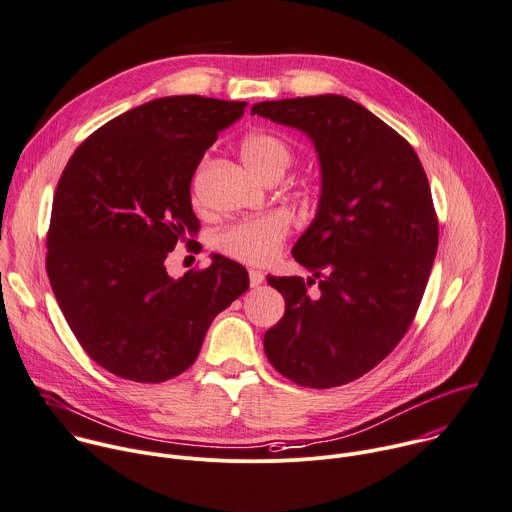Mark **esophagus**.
<instances>
[{
	"instance_id": "obj_1",
	"label": "esophagus",
	"mask_w": 512,
	"mask_h": 512,
	"mask_svg": "<svg viewBox=\"0 0 512 512\" xmlns=\"http://www.w3.org/2000/svg\"><path fill=\"white\" fill-rule=\"evenodd\" d=\"M249 281H251V287H259V285L265 281L263 271H259V269H249Z\"/></svg>"
}]
</instances>
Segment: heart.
Here are the masks:
<instances>
[{
    "instance_id": "b5f03b06",
    "label": "heart",
    "mask_w": 512,
    "mask_h": 512,
    "mask_svg": "<svg viewBox=\"0 0 512 512\" xmlns=\"http://www.w3.org/2000/svg\"><path fill=\"white\" fill-rule=\"evenodd\" d=\"M241 158L261 181L281 179L293 160L291 146L277 134L257 130L243 138ZM289 235V221L279 213H267L233 223L217 237V247L227 257L247 265L271 263Z\"/></svg>"
}]
</instances>
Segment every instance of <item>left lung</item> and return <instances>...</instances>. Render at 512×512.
<instances>
[{
    "instance_id": "obj_1",
    "label": "left lung",
    "mask_w": 512,
    "mask_h": 512,
    "mask_svg": "<svg viewBox=\"0 0 512 512\" xmlns=\"http://www.w3.org/2000/svg\"><path fill=\"white\" fill-rule=\"evenodd\" d=\"M251 114L301 130L319 162V201L291 255L322 277H267L285 315L267 329L273 368L305 388H335L376 368L408 331L438 249V221L414 148L337 94L269 100Z\"/></svg>"
}]
</instances>
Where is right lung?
<instances>
[{"label": "right lung", "mask_w": 512, "mask_h": 512, "mask_svg": "<svg viewBox=\"0 0 512 512\" xmlns=\"http://www.w3.org/2000/svg\"><path fill=\"white\" fill-rule=\"evenodd\" d=\"M245 102L164 96L88 136L58 183L46 269L86 354L118 378L158 384L197 360L213 319L249 289L223 255L173 279L166 257L199 231L195 170Z\"/></svg>", "instance_id": "obj_1"}]
</instances>
